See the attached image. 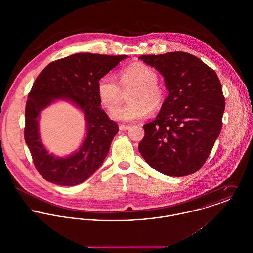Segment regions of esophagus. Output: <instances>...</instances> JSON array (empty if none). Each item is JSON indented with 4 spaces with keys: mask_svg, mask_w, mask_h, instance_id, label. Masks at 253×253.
Instances as JSON below:
<instances>
[{
    "mask_svg": "<svg viewBox=\"0 0 253 253\" xmlns=\"http://www.w3.org/2000/svg\"><path fill=\"white\" fill-rule=\"evenodd\" d=\"M129 127H130V126H127V125H120V126H119V128H120V130H122V131L127 130Z\"/></svg>",
    "mask_w": 253,
    "mask_h": 253,
    "instance_id": "34e87169",
    "label": "esophagus"
}]
</instances>
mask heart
Wrapping results in <instances>:
<instances>
[{
  "instance_id": "heart-1",
  "label": "heart",
  "mask_w": 253,
  "mask_h": 253,
  "mask_svg": "<svg viewBox=\"0 0 253 253\" xmlns=\"http://www.w3.org/2000/svg\"><path fill=\"white\" fill-rule=\"evenodd\" d=\"M158 83V74L143 63H134L120 73L122 88L133 87L129 93L130 103L116 109L112 118L120 122H132L147 116L150 108L158 110L164 103V91ZM121 87L116 79L106 74L97 83V94L101 104L113 111L120 103Z\"/></svg>"
}]
</instances>
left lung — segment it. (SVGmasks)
<instances>
[{
    "label": "left lung",
    "instance_id": "1",
    "mask_svg": "<svg viewBox=\"0 0 253 253\" xmlns=\"http://www.w3.org/2000/svg\"><path fill=\"white\" fill-rule=\"evenodd\" d=\"M139 59L162 74L169 94L156 119L143 126L138 150L150 167L165 175L193 174L206 163L222 128L225 99L218 76L183 51Z\"/></svg>",
    "mask_w": 253,
    "mask_h": 253
}]
</instances>
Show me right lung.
<instances>
[{
  "label": "right lung",
  "mask_w": 253,
  "mask_h": 253,
  "mask_svg": "<svg viewBox=\"0 0 253 253\" xmlns=\"http://www.w3.org/2000/svg\"><path fill=\"white\" fill-rule=\"evenodd\" d=\"M127 55L76 53L49 63L37 77L25 108L24 138L38 172L48 182L75 186L89 178L102 165L114 136L117 123L102 110L97 83ZM56 100H66L85 116L87 136L71 155L49 154L38 132L39 114Z\"/></svg>",
  "instance_id": "right-lung-1"
}]
</instances>
